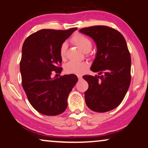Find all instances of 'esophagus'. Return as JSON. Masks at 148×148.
<instances>
[{
  "label": "esophagus",
  "instance_id": "obj_1",
  "mask_svg": "<svg viewBox=\"0 0 148 148\" xmlns=\"http://www.w3.org/2000/svg\"><path fill=\"white\" fill-rule=\"evenodd\" d=\"M78 79H79V80H80V79H81V78H82V76H78Z\"/></svg>",
  "mask_w": 148,
  "mask_h": 148
}]
</instances>
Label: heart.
<instances>
[{
  "mask_svg": "<svg viewBox=\"0 0 148 148\" xmlns=\"http://www.w3.org/2000/svg\"><path fill=\"white\" fill-rule=\"evenodd\" d=\"M72 41L84 53H87L92 48V41L87 36L82 34H76L72 37ZM67 45L66 43L62 45L60 47V57L62 60L66 58ZM86 64L85 63L77 62H69L65 66V71L68 74H81L86 69Z\"/></svg>",
  "mask_w": 148,
  "mask_h": 148,
  "instance_id": "b5f03b06",
  "label": "heart"
}]
</instances>
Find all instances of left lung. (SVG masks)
<instances>
[{
	"instance_id": "1",
	"label": "left lung",
	"mask_w": 148,
	"mask_h": 148,
	"mask_svg": "<svg viewBox=\"0 0 148 148\" xmlns=\"http://www.w3.org/2000/svg\"><path fill=\"white\" fill-rule=\"evenodd\" d=\"M80 32L90 37L97 46L90 70L99 75L83 76L88 84L84 92L86 106L92 111L106 112L119 106L131 83V55L124 36L105 25L84 27Z\"/></svg>"
}]
</instances>
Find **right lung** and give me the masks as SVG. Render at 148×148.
Masks as SVG:
<instances>
[{
    "label": "right lung",
    "mask_w": 148,
    "mask_h": 148,
    "mask_svg": "<svg viewBox=\"0 0 148 148\" xmlns=\"http://www.w3.org/2000/svg\"><path fill=\"white\" fill-rule=\"evenodd\" d=\"M40 29L25 39L22 47L20 72L28 101L40 114L56 116L66 110L68 95L78 81L75 74L52 78V71L62 72L60 47L76 30Z\"/></svg>",
    "instance_id": "add662e5"
}]
</instances>
